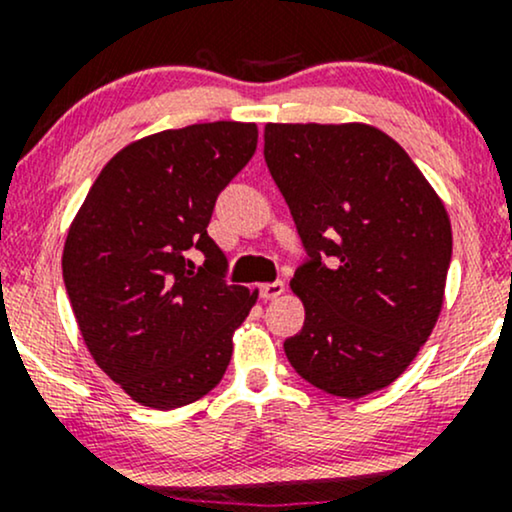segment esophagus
Returning <instances> with one entry per match:
<instances>
[{
    "label": "esophagus",
    "instance_id": "1",
    "mask_svg": "<svg viewBox=\"0 0 512 512\" xmlns=\"http://www.w3.org/2000/svg\"><path fill=\"white\" fill-rule=\"evenodd\" d=\"M284 291H286L284 281H272V284L260 286V298L262 301H274V298H279Z\"/></svg>",
    "mask_w": 512,
    "mask_h": 512
}]
</instances>
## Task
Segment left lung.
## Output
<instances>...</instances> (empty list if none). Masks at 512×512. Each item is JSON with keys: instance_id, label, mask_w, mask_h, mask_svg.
<instances>
[{"instance_id": "8db88e82", "label": "left lung", "mask_w": 512, "mask_h": 512, "mask_svg": "<svg viewBox=\"0 0 512 512\" xmlns=\"http://www.w3.org/2000/svg\"><path fill=\"white\" fill-rule=\"evenodd\" d=\"M264 161L308 252L291 279L305 322L286 358L334 397L383 390L443 308L448 211L407 151L370 125H267Z\"/></svg>"}]
</instances>
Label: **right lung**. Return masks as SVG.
I'll use <instances>...</instances> for the list:
<instances>
[{
  "label": "right lung",
  "instance_id": "add662e5",
  "mask_svg": "<svg viewBox=\"0 0 512 512\" xmlns=\"http://www.w3.org/2000/svg\"><path fill=\"white\" fill-rule=\"evenodd\" d=\"M257 149L252 122L166 129L108 161L67 233L62 276L93 361L134 402L178 409L221 383L257 291L228 284L216 197ZM199 249L197 268L189 250Z\"/></svg>",
  "mask_w": 512,
  "mask_h": 512
}]
</instances>
